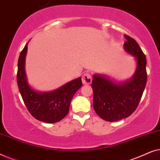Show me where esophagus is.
Wrapping results in <instances>:
<instances>
[{
    "label": "esophagus",
    "mask_w": 160,
    "mask_h": 160,
    "mask_svg": "<svg viewBox=\"0 0 160 160\" xmlns=\"http://www.w3.org/2000/svg\"><path fill=\"white\" fill-rule=\"evenodd\" d=\"M82 83L84 84H90L92 83V76L89 73H84L82 77Z\"/></svg>",
    "instance_id": "1"
}]
</instances>
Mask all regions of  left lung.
Here are the masks:
<instances>
[{
	"instance_id": "obj_1",
	"label": "left lung",
	"mask_w": 160,
	"mask_h": 160,
	"mask_svg": "<svg viewBox=\"0 0 160 160\" xmlns=\"http://www.w3.org/2000/svg\"><path fill=\"white\" fill-rule=\"evenodd\" d=\"M124 38V49L137 60L136 71L131 79L117 84L104 76H93L94 109L101 119L108 122L119 121L134 112L147 82L145 54L135 39L128 35Z\"/></svg>"
}]
</instances>
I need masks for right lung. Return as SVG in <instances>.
Here are the masks:
<instances>
[{
  "mask_svg": "<svg viewBox=\"0 0 160 160\" xmlns=\"http://www.w3.org/2000/svg\"><path fill=\"white\" fill-rule=\"evenodd\" d=\"M28 43L21 52L18 60L17 81L19 92L32 117L46 123H55L68 113L72 98L82 86V78H76L49 92L35 91L28 84L25 71Z\"/></svg>",
  "mask_w": 160,
  "mask_h": 160,
  "instance_id": "add662e5",
  "label": "right lung"
}]
</instances>
